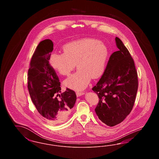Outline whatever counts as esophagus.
I'll return each instance as SVG.
<instances>
[{
	"label": "esophagus",
	"instance_id": "1",
	"mask_svg": "<svg viewBox=\"0 0 159 159\" xmlns=\"http://www.w3.org/2000/svg\"><path fill=\"white\" fill-rule=\"evenodd\" d=\"M84 94V92H76V95L77 97H80L82 95H83Z\"/></svg>",
	"mask_w": 159,
	"mask_h": 159
}]
</instances>
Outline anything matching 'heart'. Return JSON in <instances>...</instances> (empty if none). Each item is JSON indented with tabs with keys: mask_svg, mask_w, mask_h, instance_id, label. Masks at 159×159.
I'll use <instances>...</instances> for the list:
<instances>
[{
	"mask_svg": "<svg viewBox=\"0 0 159 159\" xmlns=\"http://www.w3.org/2000/svg\"><path fill=\"white\" fill-rule=\"evenodd\" d=\"M62 51L51 53L49 64L61 75L68 76L76 64L78 70L64 81V85L69 88L83 89L91 78L98 79L105 70L107 49L96 39L87 38L70 42L63 46Z\"/></svg>",
	"mask_w": 159,
	"mask_h": 159,
	"instance_id": "1",
	"label": "heart"
}]
</instances>
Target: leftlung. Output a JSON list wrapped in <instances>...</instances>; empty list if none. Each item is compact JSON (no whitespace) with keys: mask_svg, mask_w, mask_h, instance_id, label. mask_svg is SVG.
<instances>
[{"mask_svg":"<svg viewBox=\"0 0 159 159\" xmlns=\"http://www.w3.org/2000/svg\"><path fill=\"white\" fill-rule=\"evenodd\" d=\"M115 40L119 51L111 55L102 76L92 88L99 100L95 111L109 126L120 123L131 112L138 88L134 60L121 40Z\"/></svg>","mask_w":159,"mask_h":159,"instance_id":"8db88e82","label":"left lung"}]
</instances>
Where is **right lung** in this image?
<instances>
[{"label": "right lung", "instance_id": "right-lung-1", "mask_svg": "<svg viewBox=\"0 0 159 159\" xmlns=\"http://www.w3.org/2000/svg\"><path fill=\"white\" fill-rule=\"evenodd\" d=\"M53 46L52 40L45 39L36 48L28 71V89L40 116L48 123L57 125L68 119L75 104L76 95L68 88L59 93L60 80L49 61Z\"/></svg>", "mask_w": 159, "mask_h": 159}]
</instances>
